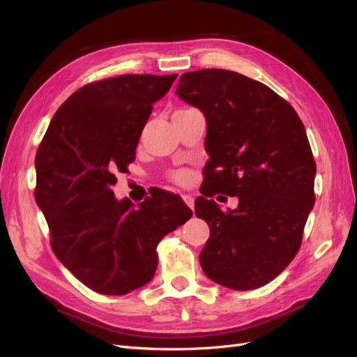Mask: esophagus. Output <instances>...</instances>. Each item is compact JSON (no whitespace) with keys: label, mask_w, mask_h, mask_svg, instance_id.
<instances>
[{"label":"esophagus","mask_w":357,"mask_h":357,"mask_svg":"<svg viewBox=\"0 0 357 357\" xmlns=\"http://www.w3.org/2000/svg\"><path fill=\"white\" fill-rule=\"evenodd\" d=\"M181 198H183V201L186 202V205H188L189 208H193V207H195V199H193V197H190V195H183Z\"/></svg>","instance_id":"1"}]
</instances>
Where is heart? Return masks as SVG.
I'll use <instances>...</instances> for the list:
<instances>
[{"label": "heart", "instance_id": "1", "mask_svg": "<svg viewBox=\"0 0 357 357\" xmlns=\"http://www.w3.org/2000/svg\"><path fill=\"white\" fill-rule=\"evenodd\" d=\"M169 178L174 183H177V185H180V186H186L190 183L192 176H190V172L188 169H174V171L169 172Z\"/></svg>", "mask_w": 357, "mask_h": 357}]
</instances>
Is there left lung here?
<instances>
[{"label": "left lung", "mask_w": 357, "mask_h": 357, "mask_svg": "<svg viewBox=\"0 0 357 357\" xmlns=\"http://www.w3.org/2000/svg\"><path fill=\"white\" fill-rule=\"evenodd\" d=\"M176 93L207 119L202 197L210 226L202 271L234 290L257 289L294 261L314 205L316 162L298 113L266 84L219 68L185 73ZM215 192L238 196L222 212Z\"/></svg>", "instance_id": "8db88e82"}]
</instances>
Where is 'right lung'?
Instances as JSON below:
<instances>
[{
  "label": "right lung",
  "mask_w": 357,
  "mask_h": 357,
  "mask_svg": "<svg viewBox=\"0 0 357 357\" xmlns=\"http://www.w3.org/2000/svg\"><path fill=\"white\" fill-rule=\"evenodd\" d=\"M177 74H123L84 84L53 116L36 155V201L53 253L101 295H126L152 280L156 247L192 218L178 195L117 202L112 186L128 172L153 104Z\"/></svg>",
  "instance_id": "1"
}]
</instances>
